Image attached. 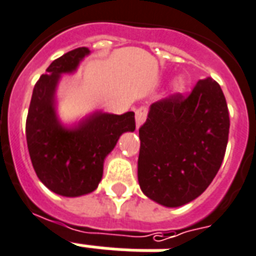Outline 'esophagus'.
Here are the masks:
<instances>
[{
  "mask_svg": "<svg viewBox=\"0 0 256 256\" xmlns=\"http://www.w3.org/2000/svg\"><path fill=\"white\" fill-rule=\"evenodd\" d=\"M146 116H148V108H146V107H140V108L136 111V128H140V126L145 122Z\"/></svg>",
  "mask_w": 256,
  "mask_h": 256,
  "instance_id": "esophagus-1",
  "label": "esophagus"
}]
</instances>
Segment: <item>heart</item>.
Masks as SVG:
<instances>
[{
	"label": "heart",
	"instance_id": "obj_1",
	"mask_svg": "<svg viewBox=\"0 0 256 256\" xmlns=\"http://www.w3.org/2000/svg\"><path fill=\"white\" fill-rule=\"evenodd\" d=\"M172 87H173V91H174V92H182L185 88L184 78H181V76L176 78L174 80H173V84H172Z\"/></svg>",
	"mask_w": 256,
	"mask_h": 256
}]
</instances>
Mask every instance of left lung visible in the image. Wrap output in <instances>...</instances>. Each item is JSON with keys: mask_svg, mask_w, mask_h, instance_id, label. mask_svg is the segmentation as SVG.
<instances>
[{"mask_svg": "<svg viewBox=\"0 0 256 256\" xmlns=\"http://www.w3.org/2000/svg\"><path fill=\"white\" fill-rule=\"evenodd\" d=\"M228 132L226 96L210 78L198 80L189 95L173 94L153 103L140 128L142 192L172 208L198 198L219 172Z\"/></svg>", "mask_w": 256, "mask_h": 256, "instance_id": "1", "label": "left lung"}]
</instances>
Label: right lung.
<instances>
[{
  "instance_id": "right-lung-1",
  "label": "right lung",
  "mask_w": 256,
  "mask_h": 256,
  "mask_svg": "<svg viewBox=\"0 0 256 256\" xmlns=\"http://www.w3.org/2000/svg\"><path fill=\"white\" fill-rule=\"evenodd\" d=\"M80 46L54 60L33 88L26 116V144L38 180L66 198L87 194L102 180L103 162L124 132L136 130L134 112H94L74 128L58 124L54 91L62 74L75 71L88 54Z\"/></svg>"
}]
</instances>
